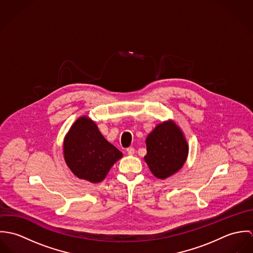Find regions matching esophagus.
I'll list each match as a JSON object with an SVG mask.
<instances>
[{
    "label": "esophagus",
    "instance_id": "1",
    "mask_svg": "<svg viewBox=\"0 0 253 253\" xmlns=\"http://www.w3.org/2000/svg\"><path fill=\"white\" fill-rule=\"evenodd\" d=\"M126 152H127V154H128L129 156H132V155H134L135 150H134V148L129 147V148H127V149H126Z\"/></svg>",
    "mask_w": 253,
    "mask_h": 253
}]
</instances>
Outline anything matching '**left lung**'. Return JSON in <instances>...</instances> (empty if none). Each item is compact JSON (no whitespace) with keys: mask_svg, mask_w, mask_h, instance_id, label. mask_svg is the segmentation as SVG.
Returning <instances> with one entry per match:
<instances>
[{"mask_svg":"<svg viewBox=\"0 0 253 253\" xmlns=\"http://www.w3.org/2000/svg\"><path fill=\"white\" fill-rule=\"evenodd\" d=\"M146 147L145 162L159 179H167L180 170L189 153L185 135L172 120L155 126L146 137Z\"/></svg>","mask_w":253,"mask_h":253,"instance_id":"left-lung-1","label":"left lung"}]
</instances>
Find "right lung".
Returning a JSON list of instances; mask_svg holds the SVG:
<instances>
[{
	"label": "right lung",
	"instance_id": "right-lung-1",
	"mask_svg": "<svg viewBox=\"0 0 253 253\" xmlns=\"http://www.w3.org/2000/svg\"><path fill=\"white\" fill-rule=\"evenodd\" d=\"M67 167L79 179L90 183L104 180L123 153L108 142L88 116L76 120L63 140Z\"/></svg>",
	"mask_w": 253,
	"mask_h": 253
}]
</instances>
